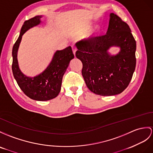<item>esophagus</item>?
<instances>
[{"mask_svg": "<svg viewBox=\"0 0 153 153\" xmlns=\"http://www.w3.org/2000/svg\"><path fill=\"white\" fill-rule=\"evenodd\" d=\"M72 47V50H73V54H75V53L76 51V47L74 45H73L71 46Z\"/></svg>", "mask_w": 153, "mask_h": 153, "instance_id": "obj_1", "label": "esophagus"}]
</instances>
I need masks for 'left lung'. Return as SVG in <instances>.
Instances as JSON below:
<instances>
[{"instance_id": "left-lung-1", "label": "left lung", "mask_w": 153, "mask_h": 153, "mask_svg": "<svg viewBox=\"0 0 153 153\" xmlns=\"http://www.w3.org/2000/svg\"><path fill=\"white\" fill-rule=\"evenodd\" d=\"M106 34L76 42V56L82 62L85 84L94 94L110 96L121 94L127 88L134 72L136 43L129 26L113 13L110 15ZM120 47L115 56L107 50Z\"/></svg>"}]
</instances>
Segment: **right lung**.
<instances>
[{"label": "right lung", "mask_w": 153, "mask_h": 153, "mask_svg": "<svg viewBox=\"0 0 153 153\" xmlns=\"http://www.w3.org/2000/svg\"><path fill=\"white\" fill-rule=\"evenodd\" d=\"M42 16H37L25 21L22 26L19 36L12 49V72L19 86L24 94L33 100L45 101L57 97L61 89L63 76L68 68L70 61L74 58L70 46L62 51H57L46 69L34 77L26 76L19 68L17 51L22 36L28 29L41 23Z\"/></svg>", "instance_id": "right-lung-1"}]
</instances>
